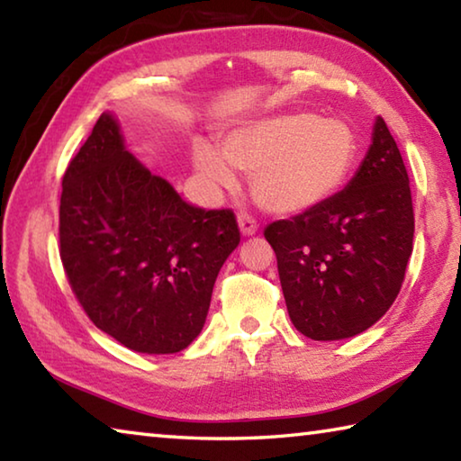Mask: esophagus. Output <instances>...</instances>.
Returning <instances> with one entry per match:
<instances>
[{
    "mask_svg": "<svg viewBox=\"0 0 461 461\" xmlns=\"http://www.w3.org/2000/svg\"><path fill=\"white\" fill-rule=\"evenodd\" d=\"M238 223H240V230L244 236H254V233L258 231V221H256L249 213H240Z\"/></svg>",
    "mask_w": 461,
    "mask_h": 461,
    "instance_id": "1",
    "label": "esophagus"
}]
</instances>
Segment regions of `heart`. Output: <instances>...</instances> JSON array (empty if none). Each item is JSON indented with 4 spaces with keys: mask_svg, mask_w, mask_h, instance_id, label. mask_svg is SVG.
<instances>
[{
    "mask_svg": "<svg viewBox=\"0 0 461 461\" xmlns=\"http://www.w3.org/2000/svg\"><path fill=\"white\" fill-rule=\"evenodd\" d=\"M221 155L223 159L212 146L194 144V168L203 181L230 189L236 183L231 166L252 173L249 189L260 207L296 213L339 189L354 165L356 138L339 120L285 113L230 131L221 140Z\"/></svg>",
    "mask_w": 461,
    "mask_h": 461,
    "instance_id": "b5f03b06",
    "label": "heart"
}]
</instances>
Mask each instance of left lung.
I'll return each instance as SVG.
<instances>
[{
  "label": "left lung",
  "mask_w": 461,
  "mask_h": 461,
  "mask_svg": "<svg viewBox=\"0 0 461 461\" xmlns=\"http://www.w3.org/2000/svg\"><path fill=\"white\" fill-rule=\"evenodd\" d=\"M407 167L386 122L352 181L331 197L267 225L288 317L315 341L352 338L386 313L412 252Z\"/></svg>",
  "instance_id": "left-lung-1"
}]
</instances>
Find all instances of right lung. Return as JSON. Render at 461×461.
I'll use <instances>...</instances> for the list:
<instances>
[{"label": "right lung", "instance_id": "1", "mask_svg": "<svg viewBox=\"0 0 461 461\" xmlns=\"http://www.w3.org/2000/svg\"><path fill=\"white\" fill-rule=\"evenodd\" d=\"M59 240L68 285L101 331L134 352L176 354L205 325L240 228L231 209L194 207L146 170L101 113L62 176Z\"/></svg>", "mask_w": 461, "mask_h": 461}]
</instances>
